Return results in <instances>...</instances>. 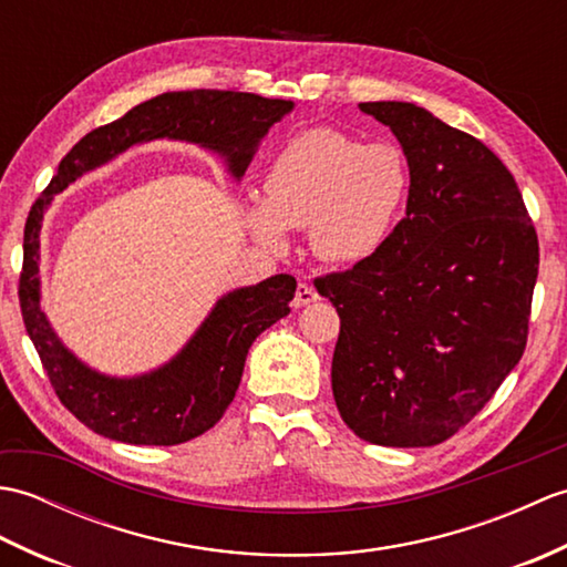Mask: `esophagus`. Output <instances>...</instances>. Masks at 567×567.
I'll list each match as a JSON object with an SVG mask.
<instances>
[{"label":"esophagus","mask_w":567,"mask_h":567,"mask_svg":"<svg viewBox=\"0 0 567 567\" xmlns=\"http://www.w3.org/2000/svg\"><path fill=\"white\" fill-rule=\"evenodd\" d=\"M319 299V295H317V290L315 287H311L309 282H299L297 285V292H295V299H292V307H307V305H311V302H317Z\"/></svg>","instance_id":"esophagus-1"}]
</instances>
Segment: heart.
<instances>
[{
	"label": "heart",
	"mask_w": 567,
	"mask_h": 567,
	"mask_svg": "<svg viewBox=\"0 0 567 567\" xmlns=\"http://www.w3.org/2000/svg\"><path fill=\"white\" fill-rule=\"evenodd\" d=\"M265 204L246 219L262 244H285V228H309L311 250L333 265L378 256L404 212L409 167L392 143H360L333 128L287 141L262 183Z\"/></svg>",
	"instance_id": "obj_1"
}]
</instances>
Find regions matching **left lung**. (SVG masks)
<instances>
[{
	"label": "left lung",
	"instance_id": "left-lung-1",
	"mask_svg": "<svg viewBox=\"0 0 567 567\" xmlns=\"http://www.w3.org/2000/svg\"><path fill=\"white\" fill-rule=\"evenodd\" d=\"M409 163L406 216L378 256L317 277L339 311L331 388L358 439L426 449L461 431L526 348L538 236L483 141L409 102H363Z\"/></svg>",
	"mask_w": 567,
	"mask_h": 567
}]
</instances>
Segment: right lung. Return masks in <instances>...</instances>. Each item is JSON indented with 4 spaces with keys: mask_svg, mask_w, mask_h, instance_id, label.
<instances>
[{
    "mask_svg": "<svg viewBox=\"0 0 567 567\" xmlns=\"http://www.w3.org/2000/svg\"><path fill=\"white\" fill-rule=\"evenodd\" d=\"M292 102L250 92H165L90 131L58 165V175L33 202L23 228L19 305L23 327L58 400L104 439L134 445H177L202 436L234 402L250 343L290 315L297 290L292 275H275L221 297L199 331L171 363L141 378H106L90 370L58 341L41 309V221L53 195L112 161L134 143L179 138L224 153L234 177L246 173L260 138L292 112Z\"/></svg>",
    "mask_w": 567,
    "mask_h": 567,
    "instance_id": "add662e5",
    "label": "right lung"
}]
</instances>
